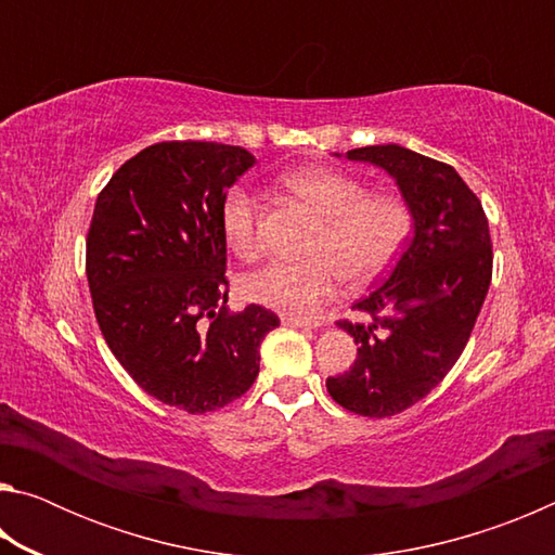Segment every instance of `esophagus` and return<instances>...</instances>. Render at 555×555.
Returning <instances> with one entry per match:
<instances>
[{"label":"esophagus","mask_w":555,"mask_h":555,"mask_svg":"<svg viewBox=\"0 0 555 555\" xmlns=\"http://www.w3.org/2000/svg\"><path fill=\"white\" fill-rule=\"evenodd\" d=\"M281 323L288 325V327H306V331H315V327H318V323H308V321H304V318H291V315L281 318Z\"/></svg>","instance_id":"obj_1"}]
</instances>
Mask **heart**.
Returning <instances> with one entry per match:
<instances>
[{
  "label": "heart",
  "instance_id": "b5f03b06",
  "mask_svg": "<svg viewBox=\"0 0 555 555\" xmlns=\"http://www.w3.org/2000/svg\"><path fill=\"white\" fill-rule=\"evenodd\" d=\"M286 185L323 218L308 247L311 259L267 261L242 279V294L251 304L308 321L337 294L340 279L367 286L393 264L411 232V212L397 195H367L364 183L333 168H300L286 176ZM259 212L257 193L247 183L224 195L222 237L240 259L261 251Z\"/></svg>",
  "mask_w": 555,
  "mask_h": 555
}]
</instances>
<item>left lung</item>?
<instances>
[{
    "mask_svg": "<svg viewBox=\"0 0 555 555\" xmlns=\"http://www.w3.org/2000/svg\"><path fill=\"white\" fill-rule=\"evenodd\" d=\"M345 158L382 168L411 212L389 279L354 304L372 321L337 323L357 343V360L327 377L343 409L384 418L424 399L463 354L492 281V242L482 203L453 166L399 144Z\"/></svg>",
    "mask_w": 555,
    "mask_h": 555,
    "instance_id": "left-lung-1",
    "label": "left lung"
}]
</instances>
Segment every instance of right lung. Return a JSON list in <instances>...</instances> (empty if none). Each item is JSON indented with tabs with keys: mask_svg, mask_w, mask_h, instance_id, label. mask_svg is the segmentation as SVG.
I'll list each match as a JSON object with an SVG mask.
<instances>
[{
	"mask_svg": "<svg viewBox=\"0 0 555 555\" xmlns=\"http://www.w3.org/2000/svg\"><path fill=\"white\" fill-rule=\"evenodd\" d=\"M257 164L247 149L162 142L139 152L98 195L88 284L100 331L139 387L168 406L208 413L259 374L279 318L228 311L224 195Z\"/></svg>",
	"mask_w": 555,
	"mask_h": 555,
	"instance_id": "obj_1",
	"label": "right lung"
}]
</instances>
